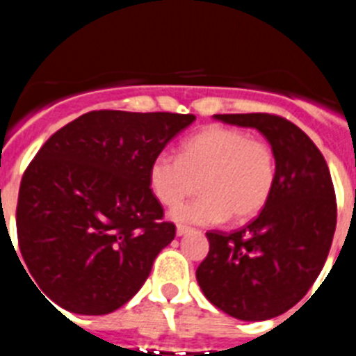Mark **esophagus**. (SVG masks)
<instances>
[{"instance_id": "esophagus-1", "label": "esophagus", "mask_w": 356, "mask_h": 356, "mask_svg": "<svg viewBox=\"0 0 356 356\" xmlns=\"http://www.w3.org/2000/svg\"><path fill=\"white\" fill-rule=\"evenodd\" d=\"M190 227H186V225H177V236L181 238V236H184V234L190 232Z\"/></svg>"}]
</instances>
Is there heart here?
<instances>
[{"instance_id": "heart-1", "label": "heart", "mask_w": 356, "mask_h": 356, "mask_svg": "<svg viewBox=\"0 0 356 356\" xmlns=\"http://www.w3.org/2000/svg\"><path fill=\"white\" fill-rule=\"evenodd\" d=\"M275 179L277 159L270 143L222 126L204 127L182 142L179 158L161 152L149 166L150 190L166 207L181 204L198 181L200 197L172 211L175 222L195 225L257 216Z\"/></svg>"}]
</instances>
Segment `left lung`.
I'll list each match as a JSON object with an SVG mask.
<instances>
[{"mask_svg":"<svg viewBox=\"0 0 356 356\" xmlns=\"http://www.w3.org/2000/svg\"><path fill=\"white\" fill-rule=\"evenodd\" d=\"M254 127L270 142L277 179L254 222L232 234L207 232L209 254L197 268L204 296L241 321H264L293 309L328 257L337 204L328 165L298 126L270 113L214 115Z\"/></svg>","mask_w":356,"mask_h":356,"instance_id":"8db88e82","label":"left lung"}]
</instances>
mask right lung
I'll return each instance as SVG.
<instances>
[{"label":"right lung","instance_id":"right-lung-1","mask_svg":"<svg viewBox=\"0 0 356 356\" xmlns=\"http://www.w3.org/2000/svg\"><path fill=\"white\" fill-rule=\"evenodd\" d=\"M195 115L90 111L63 126L22 175L19 248L37 289L62 309L102 316L138 293L175 238L149 166Z\"/></svg>","mask_w":356,"mask_h":356}]
</instances>
